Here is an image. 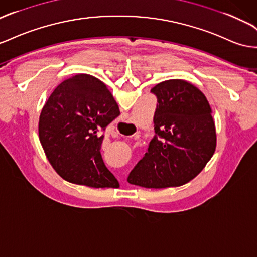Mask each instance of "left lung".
Wrapping results in <instances>:
<instances>
[{"label": "left lung", "mask_w": 257, "mask_h": 257, "mask_svg": "<svg viewBox=\"0 0 257 257\" xmlns=\"http://www.w3.org/2000/svg\"><path fill=\"white\" fill-rule=\"evenodd\" d=\"M157 96L156 135L127 182L145 188L185 185L204 169L216 148L212 109L191 83L174 79L151 88Z\"/></svg>", "instance_id": "obj_1"}]
</instances>
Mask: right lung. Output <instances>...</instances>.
<instances>
[{"label":"right lung","instance_id":"add662e5","mask_svg":"<svg viewBox=\"0 0 257 257\" xmlns=\"http://www.w3.org/2000/svg\"><path fill=\"white\" fill-rule=\"evenodd\" d=\"M119 115L112 94L93 75L77 74L61 82L39 120L41 145L57 174L93 188L119 186L100 154V132Z\"/></svg>","mask_w":257,"mask_h":257}]
</instances>
